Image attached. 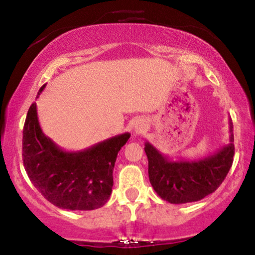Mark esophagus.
I'll return each instance as SVG.
<instances>
[{"label": "esophagus", "instance_id": "34e87169", "mask_svg": "<svg viewBox=\"0 0 255 255\" xmlns=\"http://www.w3.org/2000/svg\"><path fill=\"white\" fill-rule=\"evenodd\" d=\"M146 129V124L144 120H135L133 124V134L134 135H139L141 134L142 131H145Z\"/></svg>", "mask_w": 255, "mask_h": 255}]
</instances>
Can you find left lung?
Returning <instances> with one entry per match:
<instances>
[{
	"mask_svg": "<svg viewBox=\"0 0 255 255\" xmlns=\"http://www.w3.org/2000/svg\"><path fill=\"white\" fill-rule=\"evenodd\" d=\"M229 133V144L213 154L192 160H172L146 141L148 177L157 194L170 204H186L201 200L215 192L233 165L235 147L230 119Z\"/></svg>",
	"mask_w": 255,
	"mask_h": 255,
	"instance_id": "8db88e82",
	"label": "left lung"
}]
</instances>
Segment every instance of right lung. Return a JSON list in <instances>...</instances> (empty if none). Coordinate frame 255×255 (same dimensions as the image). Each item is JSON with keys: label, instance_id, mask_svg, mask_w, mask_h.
Instances as JSON below:
<instances>
[{"label": "right lung", "instance_id": "obj_1", "mask_svg": "<svg viewBox=\"0 0 255 255\" xmlns=\"http://www.w3.org/2000/svg\"><path fill=\"white\" fill-rule=\"evenodd\" d=\"M129 137V133L119 134L85 150L66 151L43 133L33 103L22 131L25 170L40 194L55 206L72 211L98 209L109 200L116 158Z\"/></svg>", "mask_w": 255, "mask_h": 255}]
</instances>
